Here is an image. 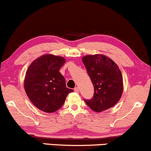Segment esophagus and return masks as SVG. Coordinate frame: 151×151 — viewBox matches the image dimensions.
I'll use <instances>...</instances> for the list:
<instances>
[{
	"instance_id": "obj_1",
	"label": "esophagus",
	"mask_w": 151,
	"mask_h": 151,
	"mask_svg": "<svg viewBox=\"0 0 151 151\" xmlns=\"http://www.w3.org/2000/svg\"><path fill=\"white\" fill-rule=\"evenodd\" d=\"M74 91H75V92H76V93H78L79 92V88L78 87L75 88H74Z\"/></svg>"
}]
</instances>
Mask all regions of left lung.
I'll use <instances>...</instances> for the list:
<instances>
[{"instance_id": "1", "label": "left lung", "mask_w": 151, "mask_h": 151, "mask_svg": "<svg viewBox=\"0 0 151 151\" xmlns=\"http://www.w3.org/2000/svg\"><path fill=\"white\" fill-rule=\"evenodd\" d=\"M82 61L94 86L93 97L85 100V103L96 113L112 108L123 91V77L118 65L103 54L85 55Z\"/></svg>"}]
</instances>
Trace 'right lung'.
Returning a JSON list of instances; mask_svg holds the SVG:
<instances>
[{"label":"right lung","instance_id":"obj_1","mask_svg":"<svg viewBox=\"0 0 151 151\" xmlns=\"http://www.w3.org/2000/svg\"><path fill=\"white\" fill-rule=\"evenodd\" d=\"M65 63L63 57L45 54L33 60L25 73V93L30 102L43 112L58 111L73 91L66 87L65 78L59 72Z\"/></svg>","mask_w":151,"mask_h":151}]
</instances>
